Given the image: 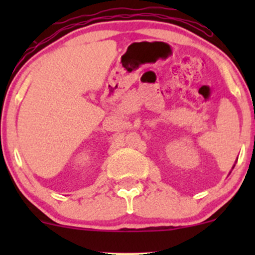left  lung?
<instances>
[{"mask_svg": "<svg viewBox=\"0 0 255 255\" xmlns=\"http://www.w3.org/2000/svg\"><path fill=\"white\" fill-rule=\"evenodd\" d=\"M234 166H235V165H234Z\"/></svg>", "mask_w": 255, "mask_h": 255, "instance_id": "obj_1", "label": "left lung"}]
</instances>
